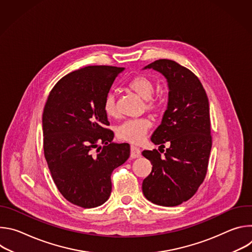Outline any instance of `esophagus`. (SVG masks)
I'll use <instances>...</instances> for the list:
<instances>
[{"instance_id": "34e87169", "label": "esophagus", "mask_w": 252, "mask_h": 252, "mask_svg": "<svg viewBox=\"0 0 252 252\" xmlns=\"http://www.w3.org/2000/svg\"><path fill=\"white\" fill-rule=\"evenodd\" d=\"M141 156V153H140V150L136 147H133L131 146L130 147V158H137Z\"/></svg>"}]
</instances>
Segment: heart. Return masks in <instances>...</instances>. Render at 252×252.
I'll use <instances>...</instances> for the list:
<instances>
[{"mask_svg": "<svg viewBox=\"0 0 252 252\" xmlns=\"http://www.w3.org/2000/svg\"><path fill=\"white\" fill-rule=\"evenodd\" d=\"M128 88L139 97L145 99L146 109L150 112H157L160 109L161 102L153 95L156 91L155 83L146 76H138L130 81ZM103 111L109 117H115L118 113L116 97L113 93L106 94L103 101ZM151 128V123L146 119H132L122 123L117 129L119 138L131 143H140L145 139Z\"/></svg>", "mask_w": 252, "mask_h": 252, "instance_id": "heart-1", "label": "heart"}]
</instances>
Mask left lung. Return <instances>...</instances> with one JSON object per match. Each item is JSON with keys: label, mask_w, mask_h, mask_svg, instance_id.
Instances as JSON below:
<instances>
[{"label": "left lung", "mask_w": 252, "mask_h": 252, "mask_svg": "<svg viewBox=\"0 0 252 252\" xmlns=\"http://www.w3.org/2000/svg\"><path fill=\"white\" fill-rule=\"evenodd\" d=\"M147 68L167 82L166 111L151 140L163 148L168 141L169 148L164 157L157 150L142 152L153 164L142 192L155 204L176 206L193 196L206 174L211 150L208 98L197 77L174 61L158 60Z\"/></svg>", "instance_id": "1"}]
</instances>
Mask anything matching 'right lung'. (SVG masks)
<instances>
[{
    "label": "right lung",
    "mask_w": 252,
    "mask_h": 252,
    "mask_svg": "<svg viewBox=\"0 0 252 252\" xmlns=\"http://www.w3.org/2000/svg\"><path fill=\"white\" fill-rule=\"evenodd\" d=\"M124 69L89 65L75 70L56 84L45 105L44 153L53 181L66 200L84 208L109 199L112 172L129 158L128 143L113 142L103 111L104 98Z\"/></svg>",
    "instance_id": "obj_1"
}]
</instances>
